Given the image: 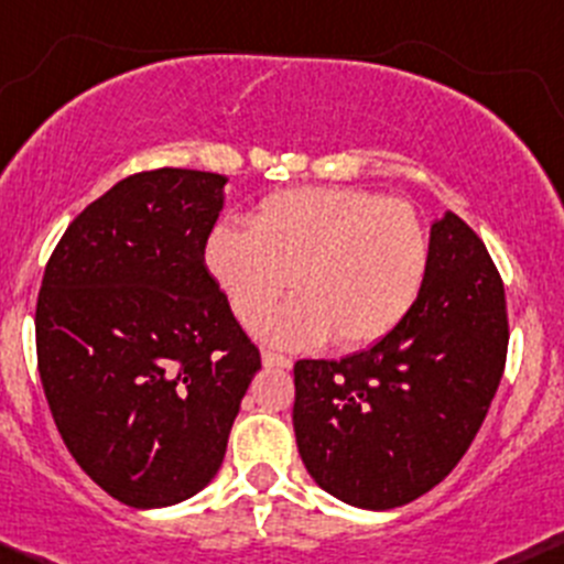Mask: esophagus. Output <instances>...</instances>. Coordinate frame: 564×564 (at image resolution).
Masks as SVG:
<instances>
[{"label": "esophagus", "instance_id": "34e87169", "mask_svg": "<svg viewBox=\"0 0 564 564\" xmlns=\"http://www.w3.org/2000/svg\"><path fill=\"white\" fill-rule=\"evenodd\" d=\"M263 367L269 369H290L293 367V361H290L288 356H282V352H274V350H263Z\"/></svg>", "mask_w": 564, "mask_h": 564}]
</instances>
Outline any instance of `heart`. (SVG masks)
Wrapping results in <instances>:
<instances>
[{
    "instance_id": "1",
    "label": "heart",
    "mask_w": 564,
    "mask_h": 564,
    "mask_svg": "<svg viewBox=\"0 0 564 564\" xmlns=\"http://www.w3.org/2000/svg\"><path fill=\"white\" fill-rule=\"evenodd\" d=\"M429 234L415 208L350 187H295L265 197L252 228L219 223L206 265L241 323H254L295 279L305 299L254 330L280 347L377 345L404 323L429 274Z\"/></svg>"
}]
</instances>
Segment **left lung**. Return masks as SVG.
<instances>
[{"instance_id": "1", "label": "left lung", "mask_w": 564, "mask_h": 564, "mask_svg": "<svg viewBox=\"0 0 564 564\" xmlns=\"http://www.w3.org/2000/svg\"><path fill=\"white\" fill-rule=\"evenodd\" d=\"M429 249L426 282L393 334L341 361L293 369L306 473L352 508H399L448 478L502 380L505 288L484 241L445 212Z\"/></svg>"}]
</instances>
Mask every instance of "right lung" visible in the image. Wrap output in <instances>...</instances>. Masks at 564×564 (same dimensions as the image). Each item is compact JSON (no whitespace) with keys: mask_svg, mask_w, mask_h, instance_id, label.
<instances>
[{"mask_svg":"<svg viewBox=\"0 0 564 564\" xmlns=\"http://www.w3.org/2000/svg\"><path fill=\"white\" fill-rule=\"evenodd\" d=\"M219 173H135L69 223L34 315L67 451L130 508L184 502L223 467L260 352L208 274Z\"/></svg>","mask_w":564,"mask_h":564,"instance_id":"1","label":"right lung"}]
</instances>
